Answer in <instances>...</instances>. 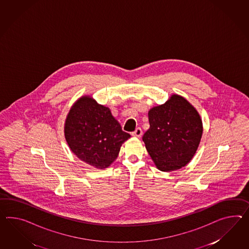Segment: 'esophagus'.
Listing matches in <instances>:
<instances>
[{
	"mask_svg": "<svg viewBox=\"0 0 249 249\" xmlns=\"http://www.w3.org/2000/svg\"><path fill=\"white\" fill-rule=\"evenodd\" d=\"M142 134V131L140 127L136 128V130L132 133V135L134 137H141Z\"/></svg>",
	"mask_w": 249,
	"mask_h": 249,
	"instance_id": "34e87169",
	"label": "esophagus"
}]
</instances>
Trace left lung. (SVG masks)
<instances>
[{
	"mask_svg": "<svg viewBox=\"0 0 249 249\" xmlns=\"http://www.w3.org/2000/svg\"><path fill=\"white\" fill-rule=\"evenodd\" d=\"M150 128L142 136L147 152L161 172L187 165L198 150L203 125L198 111L183 96L173 94L150 109Z\"/></svg>",
	"mask_w": 249,
	"mask_h": 249,
	"instance_id": "left-lung-1",
	"label": "left lung"
}]
</instances>
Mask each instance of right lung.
<instances>
[{"mask_svg": "<svg viewBox=\"0 0 249 249\" xmlns=\"http://www.w3.org/2000/svg\"><path fill=\"white\" fill-rule=\"evenodd\" d=\"M64 134L71 152L99 170L115 161L122 144L131 137L111 110L90 96H81L73 104L66 117Z\"/></svg>", "mask_w": 249, "mask_h": 249, "instance_id": "obj_1", "label": "right lung"}]
</instances>
